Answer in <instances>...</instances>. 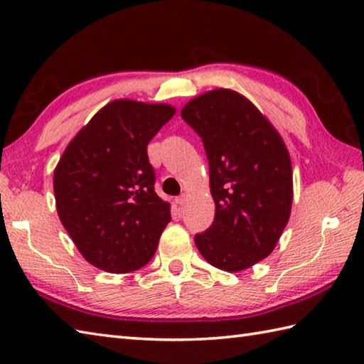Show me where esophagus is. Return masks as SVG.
<instances>
[{
	"label": "esophagus",
	"mask_w": 364,
	"mask_h": 364,
	"mask_svg": "<svg viewBox=\"0 0 364 364\" xmlns=\"http://www.w3.org/2000/svg\"><path fill=\"white\" fill-rule=\"evenodd\" d=\"M176 205H180V206H183V205H186V202H188V196L186 194H183V196H180V197H176Z\"/></svg>",
	"instance_id": "1"
}]
</instances>
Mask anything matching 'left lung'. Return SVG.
I'll use <instances>...</instances> for the list:
<instances>
[{"label": "left lung", "instance_id": "obj_1", "mask_svg": "<svg viewBox=\"0 0 364 364\" xmlns=\"http://www.w3.org/2000/svg\"><path fill=\"white\" fill-rule=\"evenodd\" d=\"M181 117L203 141L215 203L213 225L196 245L211 266L241 272L274 252L289 220V151L266 115L236 90H208L184 105Z\"/></svg>", "mask_w": 364, "mask_h": 364}]
</instances>
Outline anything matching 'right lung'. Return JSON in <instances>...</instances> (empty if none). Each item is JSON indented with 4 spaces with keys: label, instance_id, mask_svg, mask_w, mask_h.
I'll use <instances>...</instances> for the list:
<instances>
[{
    "label": "right lung",
    "instance_id": "add662e5",
    "mask_svg": "<svg viewBox=\"0 0 364 364\" xmlns=\"http://www.w3.org/2000/svg\"><path fill=\"white\" fill-rule=\"evenodd\" d=\"M175 112L167 103L112 100L65 146L53 175L56 210L92 266L127 274L156 252L172 218L153 189L146 145Z\"/></svg>",
    "mask_w": 364,
    "mask_h": 364
}]
</instances>
